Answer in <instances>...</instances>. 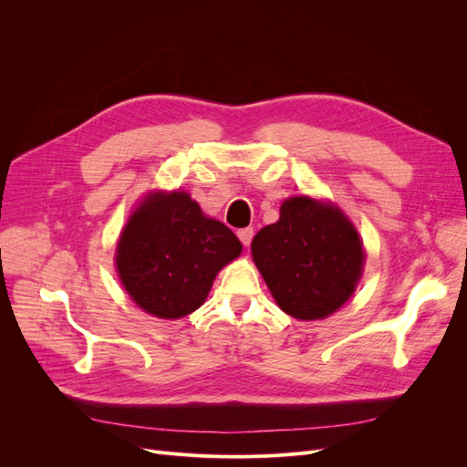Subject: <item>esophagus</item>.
I'll list each match as a JSON object with an SVG mask.
<instances>
[{"mask_svg":"<svg viewBox=\"0 0 467 467\" xmlns=\"http://www.w3.org/2000/svg\"><path fill=\"white\" fill-rule=\"evenodd\" d=\"M236 234H238V238H240V242L244 244V246H250V244H252V238H254V227L240 229Z\"/></svg>","mask_w":467,"mask_h":467,"instance_id":"34e87169","label":"esophagus"}]
</instances>
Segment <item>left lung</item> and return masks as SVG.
<instances>
[{
  "label": "left lung",
  "mask_w": 467,
  "mask_h": 467,
  "mask_svg": "<svg viewBox=\"0 0 467 467\" xmlns=\"http://www.w3.org/2000/svg\"><path fill=\"white\" fill-rule=\"evenodd\" d=\"M252 255L278 306L297 320H322L338 310L365 263L350 219L305 194L284 201L276 223L255 234Z\"/></svg>",
  "instance_id": "obj_1"
}]
</instances>
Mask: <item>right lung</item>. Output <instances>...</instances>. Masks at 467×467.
Returning a JSON list of instances; mask_svg holds the SVG:
<instances>
[{"mask_svg": "<svg viewBox=\"0 0 467 467\" xmlns=\"http://www.w3.org/2000/svg\"><path fill=\"white\" fill-rule=\"evenodd\" d=\"M242 244L185 191L151 192L122 229L115 265L130 299L147 314L178 320L206 301L217 273Z\"/></svg>", "mask_w": 467, "mask_h": 467, "instance_id": "obj_1", "label": "right lung"}]
</instances>
